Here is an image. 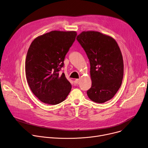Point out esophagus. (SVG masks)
Returning a JSON list of instances; mask_svg holds the SVG:
<instances>
[{"instance_id": "34e87169", "label": "esophagus", "mask_w": 148, "mask_h": 148, "mask_svg": "<svg viewBox=\"0 0 148 148\" xmlns=\"http://www.w3.org/2000/svg\"><path fill=\"white\" fill-rule=\"evenodd\" d=\"M79 81H80V79H76L75 80V83H76V84H77V83L79 82Z\"/></svg>"}]
</instances>
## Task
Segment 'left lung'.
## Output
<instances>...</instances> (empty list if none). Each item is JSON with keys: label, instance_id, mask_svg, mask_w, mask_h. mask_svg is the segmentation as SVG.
Listing matches in <instances>:
<instances>
[{"label": "left lung", "instance_id": "left-lung-1", "mask_svg": "<svg viewBox=\"0 0 148 148\" xmlns=\"http://www.w3.org/2000/svg\"><path fill=\"white\" fill-rule=\"evenodd\" d=\"M90 64L92 87L87 91L91 100H111L121 86L124 62L120 47L111 37L98 32H83L76 38Z\"/></svg>", "mask_w": 148, "mask_h": 148}]
</instances>
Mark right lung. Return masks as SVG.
<instances>
[{
  "mask_svg": "<svg viewBox=\"0 0 148 148\" xmlns=\"http://www.w3.org/2000/svg\"><path fill=\"white\" fill-rule=\"evenodd\" d=\"M76 36L73 31H52L37 37L28 48L25 63L27 81L33 94L44 103H60L71 90V83L60 71Z\"/></svg>",
  "mask_w": 148,
  "mask_h": 148,
  "instance_id": "1",
  "label": "right lung"
}]
</instances>
